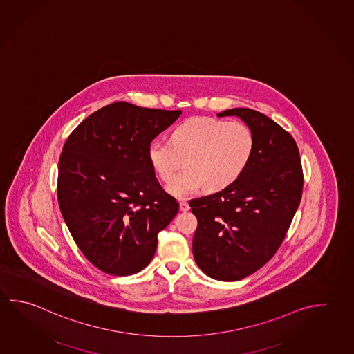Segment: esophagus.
Masks as SVG:
<instances>
[{"label": "esophagus", "mask_w": 354, "mask_h": 354, "mask_svg": "<svg viewBox=\"0 0 354 354\" xmlns=\"http://www.w3.org/2000/svg\"><path fill=\"white\" fill-rule=\"evenodd\" d=\"M180 211H183V212H185V211H189L190 209V206L185 201H181L179 204Z\"/></svg>", "instance_id": "1"}]
</instances>
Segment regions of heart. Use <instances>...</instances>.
Returning a JSON list of instances; mask_svg holds the SVG:
<instances>
[{"label": "heart", "instance_id": "obj_1", "mask_svg": "<svg viewBox=\"0 0 354 354\" xmlns=\"http://www.w3.org/2000/svg\"><path fill=\"white\" fill-rule=\"evenodd\" d=\"M254 150V133L245 123L192 118L175 127L169 142H151L148 156L165 183L181 163L186 165L167 186L169 194L183 198L203 187L217 192L234 184L248 168Z\"/></svg>", "mask_w": 354, "mask_h": 354}]
</instances>
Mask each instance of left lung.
<instances>
[{"instance_id": "obj_1", "label": "left lung", "mask_w": 354, "mask_h": 354, "mask_svg": "<svg viewBox=\"0 0 354 354\" xmlns=\"http://www.w3.org/2000/svg\"><path fill=\"white\" fill-rule=\"evenodd\" d=\"M239 117L252 131L254 156L243 174L221 192L189 201L198 218L192 254L200 270L218 281H239L272 259L302 196L297 144L265 114L234 108L217 117Z\"/></svg>"}]
</instances>
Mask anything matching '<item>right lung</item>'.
<instances>
[{"label": "right lung", "mask_w": 354, "mask_h": 354, "mask_svg": "<svg viewBox=\"0 0 354 354\" xmlns=\"http://www.w3.org/2000/svg\"><path fill=\"white\" fill-rule=\"evenodd\" d=\"M180 114L115 102L84 119L64 143L59 209L77 246L103 272L129 276L148 266L158 234L179 211L148 149Z\"/></svg>", "instance_id": "add662e5"}]
</instances>
